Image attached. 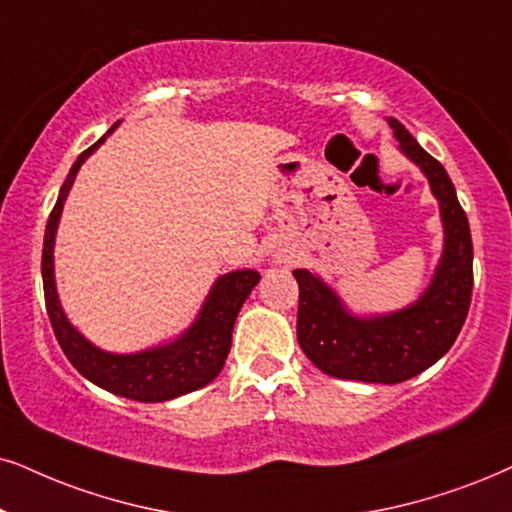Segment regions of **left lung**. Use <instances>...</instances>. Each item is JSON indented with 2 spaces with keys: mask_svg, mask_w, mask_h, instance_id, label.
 Wrapping results in <instances>:
<instances>
[{
  "mask_svg": "<svg viewBox=\"0 0 512 512\" xmlns=\"http://www.w3.org/2000/svg\"><path fill=\"white\" fill-rule=\"evenodd\" d=\"M401 153L430 181L444 224V250L430 286L409 307L380 316H357L338 293L307 269H295L300 286L297 342L316 368L340 380L404 383L439 361L461 333L472 297V238L468 217L439 160L409 129L390 118Z\"/></svg>",
  "mask_w": 512,
  "mask_h": 512,
  "instance_id": "1",
  "label": "left lung"
}]
</instances>
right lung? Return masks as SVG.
<instances>
[{
    "label": "right lung",
    "mask_w": 512,
    "mask_h": 512,
    "mask_svg": "<svg viewBox=\"0 0 512 512\" xmlns=\"http://www.w3.org/2000/svg\"><path fill=\"white\" fill-rule=\"evenodd\" d=\"M103 141L106 137H101L94 146L77 155L49 215L42 248V283L47 314L63 354L84 378L92 380L103 390L118 394V397L146 401V404L170 401L181 397V394L200 390V387L212 383L222 371L224 361L229 357L236 316L241 312L243 302L248 300L250 290L260 283V274L255 269H238L219 276L210 295L205 297L196 321L177 340L134 354L103 352V349L92 345L68 321L61 300H58L54 278V241L63 203H66L68 191L73 189L77 172Z\"/></svg>",
    "instance_id": "obj_1"
}]
</instances>
